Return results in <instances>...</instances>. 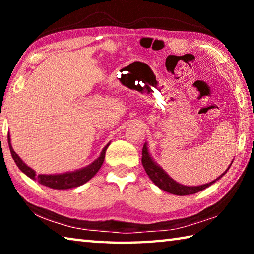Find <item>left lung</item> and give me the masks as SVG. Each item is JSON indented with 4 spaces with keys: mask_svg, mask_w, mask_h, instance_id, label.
Returning a JSON list of instances; mask_svg holds the SVG:
<instances>
[{
    "mask_svg": "<svg viewBox=\"0 0 254 254\" xmlns=\"http://www.w3.org/2000/svg\"><path fill=\"white\" fill-rule=\"evenodd\" d=\"M232 162H231V165H232ZM142 165H143L145 173H147L149 178L152 180V183H154V185H157V186L160 189H162V190L170 192V194H174V195H178V196H186V195L196 194V192H198L200 190H203V189L207 188L208 186H210V185H213L215 182H216V180L222 178L231 167V165H230L225 173H223L220 177H217L216 179L208 184L200 185V186H185V185L175 182V180L171 178L170 176L167 174L166 171L163 170L156 161L153 160L151 154L149 153L147 143H144L143 149H142Z\"/></svg>",
    "mask_w": 254,
    "mask_h": 254,
    "instance_id": "left-lung-1",
    "label": "left lung"
}]
</instances>
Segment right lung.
Instances as JSON below:
<instances>
[{"instance_id": "1", "label": "right lung", "mask_w": 254, "mask_h": 254, "mask_svg": "<svg viewBox=\"0 0 254 254\" xmlns=\"http://www.w3.org/2000/svg\"><path fill=\"white\" fill-rule=\"evenodd\" d=\"M7 142H8V147H10L12 158H13L16 166L19 167V169L22 171L23 174L27 175L28 177H30L33 180H37L39 184L53 189H69V188L78 187L80 185L87 183L88 180L92 179L94 176L97 174V171L100 170L103 162H104L106 149L110 145V143L106 144L105 147L103 148L100 157H98L96 160H94L91 165L86 166L84 168L75 170V171H70V173H65V174L37 175L36 171H34L32 168H30L29 166L25 165V163L22 161V159L15 153V151L11 145L10 135L7 136Z\"/></svg>"}]
</instances>
